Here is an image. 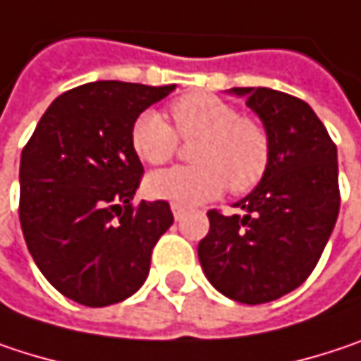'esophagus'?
Returning a JSON list of instances; mask_svg holds the SVG:
<instances>
[{"mask_svg":"<svg viewBox=\"0 0 361 361\" xmlns=\"http://www.w3.org/2000/svg\"><path fill=\"white\" fill-rule=\"evenodd\" d=\"M171 213L176 216V221H180V219H183V214H185V209L181 204H171Z\"/></svg>","mask_w":361,"mask_h":361,"instance_id":"esophagus-1","label":"esophagus"}]
</instances>
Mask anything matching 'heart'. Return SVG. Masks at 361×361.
Masks as SVG:
<instances>
[{"instance_id":"heart-1","label":"heart","mask_w":361,"mask_h":361,"mask_svg":"<svg viewBox=\"0 0 361 361\" xmlns=\"http://www.w3.org/2000/svg\"><path fill=\"white\" fill-rule=\"evenodd\" d=\"M171 123L154 109L138 115L130 130L136 157L147 165L167 163L180 139L198 138L192 148L194 165H181L150 173L145 190L154 200L196 207L223 194L250 192L264 178L271 163V140L267 130L250 117L209 92H188L169 107Z\"/></svg>"}]
</instances>
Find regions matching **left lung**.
Masks as SVG:
<instances>
[{
    "label": "left lung",
    "mask_w": 361,
    "mask_h": 361,
    "mask_svg": "<svg viewBox=\"0 0 361 361\" xmlns=\"http://www.w3.org/2000/svg\"><path fill=\"white\" fill-rule=\"evenodd\" d=\"M262 119L271 163L260 183L233 207L209 211L198 244L216 291L242 304H267L310 277L339 214L337 147L308 103L273 88H231Z\"/></svg>",
    "instance_id": "obj_1"
}]
</instances>
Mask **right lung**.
I'll list each match as a JSON object with an SVG mask.
<instances>
[{
  "label": "right lung",
  "mask_w": 361,
  "mask_h": 361,
  "mask_svg": "<svg viewBox=\"0 0 361 361\" xmlns=\"http://www.w3.org/2000/svg\"><path fill=\"white\" fill-rule=\"evenodd\" d=\"M176 90L99 80L59 94L20 157V225L39 271L66 298L103 308L136 293L171 227L169 202L132 204L145 167L130 130Z\"/></svg>",
  "instance_id": "right-lung-1"
}]
</instances>
